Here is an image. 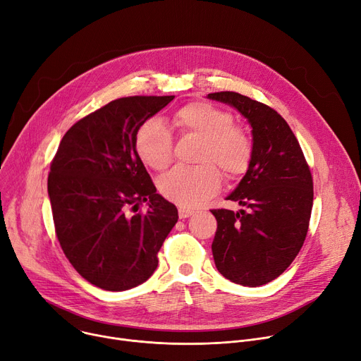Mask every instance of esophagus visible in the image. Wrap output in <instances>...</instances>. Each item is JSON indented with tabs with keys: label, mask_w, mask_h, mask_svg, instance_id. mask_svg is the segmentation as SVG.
I'll return each mask as SVG.
<instances>
[{
	"label": "esophagus",
	"mask_w": 361,
	"mask_h": 361,
	"mask_svg": "<svg viewBox=\"0 0 361 361\" xmlns=\"http://www.w3.org/2000/svg\"><path fill=\"white\" fill-rule=\"evenodd\" d=\"M195 213V210H190V209H185V207H180L178 209V216L180 219H185V218H190L191 214Z\"/></svg>",
	"instance_id": "1"
}]
</instances>
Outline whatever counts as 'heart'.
<instances>
[{"mask_svg": "<svg viewBox=\"0 0 361 361\" xmlns=\"http://www.w3.org/2000/svg\"><path fill=\"white\" fill-rule=\"evenodd\" d=\"M174 122L183 135L202 137L196 166L177 165L158 180L159 193L181 207H197L218 193L222 174L235 180L248 171L254 157L250 135L235 125L231 111L206 102H193L178 109ZM137 155L154 170L171 162L174 139L158 118L147 120L136 133Z\"/></svg>", "mask_w": 361, "mask_h": 361, "instance_id": "heart-1", "label": "heart"}]
</instances>
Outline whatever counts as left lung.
<instances>
[{"label": "left lung", "instance_id": "8db88e82", "mask_svg": "<svg viewBox=\"0 0 361 361\" xmlns=\"http://www.w3.org/2000/svg\"><path fill=\"white\" fill-rule=\"evenodd\" d=\"M207 97L241 111L254 140L248 171L228 196L245 210H210L218 222L212 243L216 269L236 284H267L290 266L305 243L314 203L310 168L290 126L274 109L233 91Z\"/></svg>", "mask_w": 361, "mask_h": 361}]
</instances>
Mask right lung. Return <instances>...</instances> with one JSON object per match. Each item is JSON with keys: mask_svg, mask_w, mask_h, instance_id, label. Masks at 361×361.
I'll return each mask as SVG.
<instances>
[{"mask_svg": "<svg viewBox=\"0 0 361 361\" xmlns=\"http://www.w3.org/2000/svg\"><path fill=\"white\" fill-rule=\"evenodd\" d=\"M174 95H132L80 118L63 135L47 177L55 233L78 274L109 292L147 281L178 221L157 193L135 139ZM149 202L147 212L138 206Z\"/></svg>", "mask_w": 361, "mask_h": 361, "instance_id": "obj_1", "label": "right lung"}]
</instances>
